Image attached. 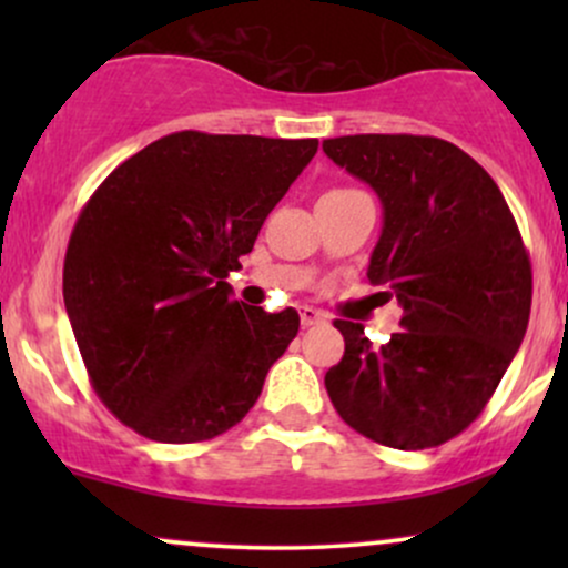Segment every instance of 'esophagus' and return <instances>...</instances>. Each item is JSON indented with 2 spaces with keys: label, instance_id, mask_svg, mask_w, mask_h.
Returning a JSON list of instances; mask_svg holds the SVG:
<instances>
[{
  "label": "esophagus",
  "instance_id": "obj_1",
  "mask_svg": "<svg viewBox=\"0 0 568 568\" xmlns=\"http://www.w3.org/2000/svg\"><path fill=\"white\" fill-rule=\"evenodd\" d=\"M298 315H302V325H304V328H310V325H317V323L325 321L323 312L312 310V306H302V310H298Z\"/></svg>",
  "mask_w": 568,
  "mask_h": 568
}]
</instances>
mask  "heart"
Here are the masks:
<instances>
[{"mask_svg": "<svg viewBox=\"0 0 568 568\" xmlns=\"http://www.w3.org/2000/svg\"><path fill=\"white\" fill-rule=\"evenodd\" d=\"M344 192H355V189H334V192H328V194H344Z\"/></svg>", "mask_w": 568, "mask_h": 568, "instance_id": "obj_1", "label": "heart"}]
</instances>
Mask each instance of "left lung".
<instances>
[{"label":"left lung","instance_id":"1","mask_svg":"<svg viewBox=\"0 0 568 568\" xmlns=\"http://www.w3.org/2000/svg\"><path fill=\"white\" fill-rule=\"evenodd\" d=\"M323 152L379 194L368 280L403 306V331L382 347L361 323L334 321L344 357L325 389L382 446H440L478 419L524 342L531 262L518 224L491 175L443 139L342 135Z\"/></svg>","mask_w":568,"mask_h":568}]
</instances>
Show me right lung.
<instances>
[{"mask_svg":"<svg viewBox=\"0 0 568 568\" xmlns=\"http://www.w3.org/2000/svg\"><path fill=\"white\" fill-rule=\"evenodd\" d=\"M315 152V139L181 130L95 189L67 247L63 302L90 384L122 425L211 440L258 400L298 312L237 302L226 275Z\"/></svg>","mask_w":568,"mask_h":568,"instance_id":"add662e5","label":"right lung"}]
</instances>
